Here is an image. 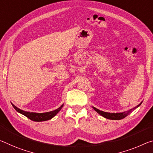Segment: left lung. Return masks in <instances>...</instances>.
Here are the masks:
<instances>
[{
  "label": "left lung",
  "instance_id": "8db88e82",
  "mask_svg": "<svg viewBox=\"0 0 153 153\" xmlns=\"http://www.w3.org/2000/svg\"><path fill=\"white\" fill-rule=\"evenodd\" d=\"M142 102L140 103L139 105H137L136 107L133 108V109H131V110L126 111H123V112H119V113H110V112H105V111L99 110V109H97L96 108H94L93 106V108L99 114H100L103 116V117L108 118V119L110 120H120L124 118L126 116H128L129 113L131 112L133 110H134L135 109H136L137 108L139 107V106L141 105Z\"/></svg>",
  "mask_w": 153,
  "mask_h": 153
}]
</instances>
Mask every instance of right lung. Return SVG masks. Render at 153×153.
I'll return each mask as SVG.
<instances>
[{
  "mask_svg": "<svg viewBox=\"0 0 153 153\" xmlns=\"http://www.w3.org/2000/svg\"><path fill=\"white\" fill-rule=\"evenodd\" d=\"M14 109L18 111V112L26 116L29 119L32 120L33 121H35V122H42V121H45L48 120L52 118L53 117L57 114L59 112V111L61 110L62 106H63L64 104L59 107L58 109L55 110L48 111V112H44V113H36V112H30V111H24L22 110H20L18 108H17L16 105H14L13 103H11Z\"/></svg>",
  "mask_w": 153,
  "mask_h": 153,
  "instance_id": "1",
  "label": "right lung"
}]
</instances>
